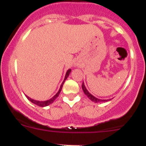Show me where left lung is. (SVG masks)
<instances>
[{
    "label": "left lung",
    "mask_w": 146,
    "mask_h": 146,
    "mask_svg": "<svg viewBox=\"0 0 146 146\" xmlns=\"http://www.w3.org/2000/svg\"><path fill=\"white\" fill-rule=\"evenodd\" d=\"M82 90H83V92L85 93V94H86V96H88V97L89 98V99H91V101L94 102H107L108 100H106V99H97V98H96L95 96H94L92 95V94H91L88 91V90L86 89V86H85L84 83L82 82Z\"/></svg>",
    "instance_id": "obj_1"
}]
</instances>
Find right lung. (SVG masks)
Returning <instances> with one entry per match:
<instances>
[{
  "instance_id": "add662e5",
  "label": "right lung",
  "mask_w": 146,
  "mask_h": 146,
  "mask_svg": "<svg viewBox=\"0 0 146 146\" xmlns=\"http://www.w3.org/2000/svg\"><path fill=\"white\" fill-rule=\"evenodd\" d=\"M70 72H71V69H69V70L67 71L66 74V76H65V78H64V82H62V84H61V86H60V89H59L58 92L57 94H55V95L53 96V97L51 98V99H49V100H47V101H42H42H36V100H33V99H31V98L28 97V96H26V97L28 98V100H29V101H31L32 103H33V104H36V105H38V106H39V107L48 106V105H50V104H52V103L54 101H55V99H56V98H57L58 96H59V94H60V91H61V89H62V87H63V85H64V82H65V80H66V79H67V77H69V74H70Z\"/></svg>"
}]
</instances>
